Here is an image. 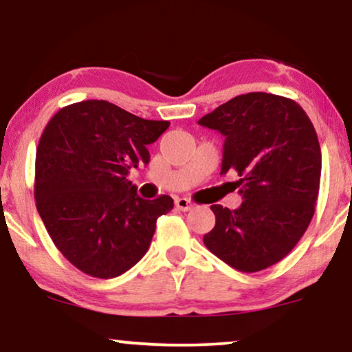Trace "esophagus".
<instances>
[{
	"label": "esophagus",
	"instance_id": "obj_1",
	"mask_svg": "<svg viewBox=\"0 0 352 352\" xmlns=\"http://www.w3.org/2000/svg\"><path fill=\"white\" fill-rule=\"evenodd\" d=\"M175 205H176V208H179L182 211H189L192 208L190 200H187V199H176Z\"/></svg>",
	"mask_w": 352,
	"mask_h": 352
}]
</instances>
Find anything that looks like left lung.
Listing matches in <instances>:
<instances>
[{
  "mask_svg": "<svg viewBox=\"0 0 352 352\" xmlns=\"http://www.w3.org/2000/svg\"><path fill=\"white\" fill-rule=\"evenodd\" d=\"M226 138L221 175H239L237 210L211 205L214 228L204 243L240 272H258L287 256L306 232L319 195L322 155L314 124L283 96L248 93L199 120Z\"/></svg>",
  "mask_w": 352,
  "mask_h": 352,
  "instance_id": "obj_1",
  "label": "left lung"
}]
</instances>
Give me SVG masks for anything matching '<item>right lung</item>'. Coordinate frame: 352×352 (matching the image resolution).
<instances>
[{
  "mask_svg": "<svg viewBox=\"0 0 352 352\" xmlns=\"http://www.w3.org/2000/svg\"><path fill=\"white\" fill-rule=\"evenodd\" d=\"M168 126L96 99L62 107L46 124L35 160L36 210L81 272L118 277L147 253L173 199H141L128 175L151 162L147 146Z\"/></svg>",
  "mask_w": 352,
  "mask_h": 352,
  "instance_id": "1",
  "label": "right lung"
}]
</instances>
